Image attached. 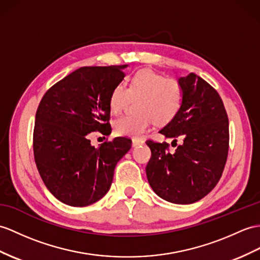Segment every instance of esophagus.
<instances>
[{
    "label": "esophagus",
    "instance_id": "obj_1",
    "mask_svg": "<svg viewBox=\"0 0 260 260\" xmlns=\"http://www.w3.org/2000/svg\"><path fill=\"white\" fill-rule=\"evenodd\" d=\"M141 144H143V141L142 140H139V139H134V140H132V147H139V145H141Z\"/></svg>",
    "mask_w": 260,
    "mask_h": 260
}]
</instances>
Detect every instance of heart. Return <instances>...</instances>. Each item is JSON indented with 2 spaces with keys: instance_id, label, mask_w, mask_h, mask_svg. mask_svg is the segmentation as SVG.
I'll use <instances>...</instances> for the list:
<instances>
[{
  "instance_id": "1",
  "label": "heart",
  "mask_w": 260,
  "mask_h": 260,
  "mask_svg": "<svg viewBox=\"0 0 260 260\" xmlns=\"http://www.w3.org/2000/svg\"><path fill=\"white\" fill-rule=\"evenodd\" d=\"M130 99H137L138 113L118 119L115 131L118 136L139 139L153 121L159 125L172 121L182 106L183 91L175 79L144 68L131 76L126 88L121 84L113 88L109 98L111 112H121Z\"/></svg>"
}]
</instances>
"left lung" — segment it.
Segmentation results:
<instances>
[{"instance_id":"obj_1","label":"left lung","mask_w":260,"mask_h":260,"mask_svg":"<svg viewBox=\"0 0 260 260\" xmlns=\"http://www.w3.org/2000/svg\"><path fill=\"white\" fill-rule=\"evenodd\" d=\"M183 101L180 111L159 132L183 141L173 153L167 142L147 141L152 156L145 172L161 199L192 204L216 186L229 154V118L219 94L198 75L178 79ZM172 142V143H173Z\"/></svg>"}]
</instances>
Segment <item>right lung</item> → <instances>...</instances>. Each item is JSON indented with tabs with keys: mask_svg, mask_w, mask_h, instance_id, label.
<instances>
[{
	"mask_svg": "<svg viewBox=\"0 0 260 260\" xmlns=\"http://www.w3.org/2000/svg\"><path fill=\"white\" fill-rule=\"evenodd\" d=\"M121 66L80 67L46 91L36 111L33 149L37 170L48 191L69 206L84 207L103 199L119 160L131 140L118 137L91 145L94 131L107 136L109 98L124 78Z\"/></svg>",
	"mask_w": 260,
	"mask_h": 260,
	"instance_id": "obj_1",
	"label": "right lung"
}]
</instances>
